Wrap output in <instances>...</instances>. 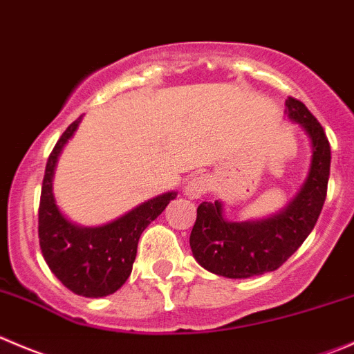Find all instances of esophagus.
<instances>
[{
    "instance_id": "obj_1",
    "label": "esophagus",
    "mask_w": 354,
    "mask_h": 354,
    "mask_svg": "<svg viewBox=\"0 0 354 354\" xmlns=\"http://www.w3.org/2000/svg\"><path fill=\"white\" fill-rule=\"evenodd\" d=\"M212 187V181L205 174H195L185 187V195L188 198H198L207 194Z\"/></svg>"
}]
</instances>
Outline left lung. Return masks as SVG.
Wrapping results in <instances>:
<instances>
[{"label": "left lung", "mask_w": 354, "mask_h": 354, "mask_svg": "<svg viewBox=\"0 0 354 354\" xmlns=\"http://www.w3.org/2000/svg\"><path fill=\"white\" fill-rule=\"evenodd\" d=\"M287 118L311 140V166L299 194L283 211L259 221L233 223L223 218V204L202 202L190 233L194 257L202 268L226 279H249L275 272L315 228L327 197L330 143L320 122L303 102L286 100Z\"/></svg>", "instance_id": "obj_1"}]
</instances>
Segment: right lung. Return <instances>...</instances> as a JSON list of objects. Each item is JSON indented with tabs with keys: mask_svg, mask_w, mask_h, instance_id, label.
<instances>
[{
	"mask_svg": "<svg viewBox=\"0 0 354 354\" xmlns=\"http://www.w3.org/2000/svg\"><path fill=\"white\" fill-rule=\"evenodd\" d=\"M72 122L48 157L39 201V245L53 275L77 296L104 297L121 289L131 275L140 235L166 209L176 192L143 202L109 225L84 228L68 221L55 204L51 180L58 156L77 129Z\"/></svg>",
	"mask_w": 354,
	"mask_h": 354,
	"instance_id": "obj_1",
	"label": "right lung"
}]
</instances>
